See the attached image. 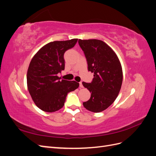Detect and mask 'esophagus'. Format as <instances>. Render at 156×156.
I'll use <instances>...</instances> for the list:
<instances>
[{
  "label": "esophagus",
  "instance_id": "obj_1",
  "mask_svg": "<svg viewBox=\"0 0 156 156\" xmlns=\"http://www.w3.org/2000/svg\"><path fill=\"white\" fill-rule=\"evenodd\" d=\"M79 87H80V88H83V87L82 82H80V83H79Z\"/></svg>",
  "mask_w": 156,
  "mask_h": 156
}]
</instances>
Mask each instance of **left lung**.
<instances>
[{
  "mask_svg": "<svg viewBox=\"0 0 156 156\" xmlns=\"http://www.w3.org/2000/svg\"><path fill=\"white\" fill-rule=\"evenodd\" d=\"M78 43L86 57L88 72L94 73L91 83H82L91 92L90 98L83 105L90 111L100 112L119 95L123 80L121 64L115 52L101 40H79Z\"/></svg>",
  "mask_w": 156,
  "mask_h": 156,
  "instance_id": "8db88e82",
  "label": "left lung"
}]
</instances>
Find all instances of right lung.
I'll return each instance as SVG.
<instances>
[{"mask_svg":"<svg viewBox=\"0 0 156 156\" xmlns=\"http://www.w3.org/2000/svg\"><path fill=\"white\" fill-rule=\"evenodd\" d=\"M77 40L50 42L31 60L27 75V87L32 100L41 110L52 112L60 109L68 94L79 87L78 83L60 80L57 76L64 69V53L73 48Z\"/></svg>","mask_w":156,"mask_h":156,"instance_id":"obj_1","label":"right lung"}]
</instances>
